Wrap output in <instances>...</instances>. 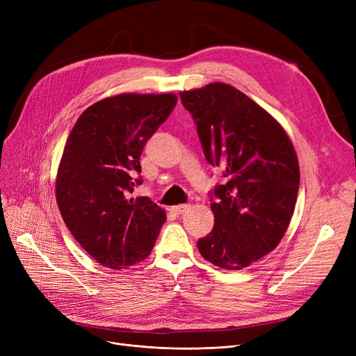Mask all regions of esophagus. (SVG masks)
<instances>
[{
	"label": "esophagus",
	"mask_w": 356,
	"mask_h": 356,
	"mask_svg": "<svg viewBox=\"0 0 356 356\" xmlns=\"http://www.w3.org/2000/svg\"><path fill=\"white\" fill-rule=\"evenodd\" d=\"M189 209V204H176V207H172L170 211L175 213V215H180L183 212H186Z\"/></svg>",
	"instance_id": "34e87169"
}]
</instances>
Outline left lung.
<instances>
[{
	"instance_id": "obj_1",
	"label": "left lung",
	"mask_w": 356,
	"mask_h": 356,
	"mask_svg": "<svg viewBox=\"0 0 356 356\" xmlns=\"http://www.w3.org/2000/svg\"><path fill=\"white\" fill-rule=\"evenodd\" d=\"M203 153L227 183L216 186L212 232L200 255L223 270H242L271 252L294 212L300 168L286 129L236 88L213 82L181 90Z\"/></svg>"
}]
</instances>
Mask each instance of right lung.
Segmentation results:
<instances>
[{
  "label": "right lung",
  "mask_w": 356,
  "mask_h": 356,
  "mask_svg": "<svg viewBox=\"0 0 356 356\" xmlns=\"http://www.w3.org/2000/svg\"><path fill=\"white\" fill-rule=\"evenodd\" d=\"M177 102L175 93H120L86 108L66 140L56 202L81 247L104 267L122 270L152 252L165 211L131 197L141 180L147 140Z\"/></svg>",
  "instance_id": "obj_1"
}]
</instances>
